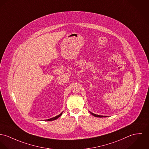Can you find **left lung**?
<instances>
[{"label":"left lung","mask_w":149,"mask_h":149,"mask_svg":"<svg viewBox=\"0 0 149 149\" xmlns=\"http://www.w3.org/2000/svg\"><path fill=\"white\" fill-rule=\"evenodd\" d=\"M90 114H91V115H93V116H95V117L102 118V117H106V116H99V115H97V114H94V113H91V112H90Z\"/></svg>","instance_id":"1"}]
</instances>
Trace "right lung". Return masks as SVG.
I'll use <instances>...</instances> for the list:
<instances>
[{
	"instance_id": "add662e5",
	"label": "right lung",
	"mask_w": 149,
	"mask_h": 149,
	"mask_svg": "<svg viewBox=\"0 0 149 149\" xmlns=\"http://www.w3.org/2000/svg\"><path fill=\"white\" fill-rule=\"evenodd\" d=\"M62 113H63V112H62L59 115H58V116H55V117H53V118H50V119H46V120H47V121H51V120H56V119H57L59 117H60L61 116H62Z\"/></svg>"
}]
</instances>
